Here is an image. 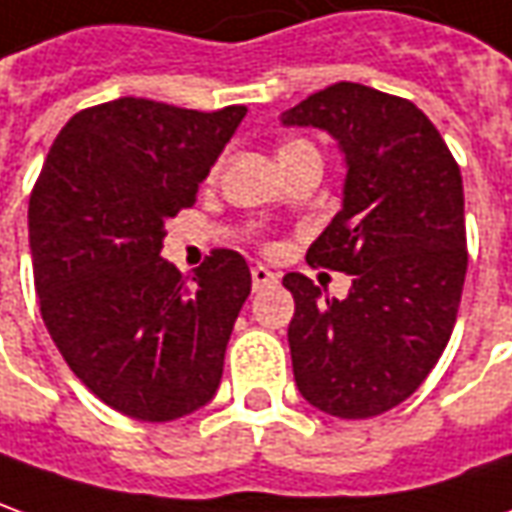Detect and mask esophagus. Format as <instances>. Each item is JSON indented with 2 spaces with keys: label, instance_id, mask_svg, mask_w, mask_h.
I'll use <instances>...</instances> for the list:
<instances>
[{
  "label": "esophagus",
  "instance_id": "1",
  "mask_svg": "<svg viewBox=\"0 0 512 512\" xmlns=\"http://www.w3.org/2000/svg\"><path fill=\"white\" fill-rule=\"evenodd\" d=\"M274 283H277V274L274 271H269L266 266H252V285H255V291Z\"/></svg>",
  "mask_w": 512,
  "mask_h": 512
}]
</instances>
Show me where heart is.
I'll list each match as a JSON object with an SVG mask.
<instances>
[{"mask_svg": "<svg viewBox=\"0 0 512 512\" xmlns=\"http://www.w3.org/2000/svg\"><path fill=\"white\" fill-rule=\"evenodd\" d=\"M305 148H314V145H311V142H302V139L285 142L283 148H280V162H283V159H288L291 154H300V151H305Z\"/></svg>", "mask_w": 512, "mask_h": 512, "instance_id": "b5f03b06", "label": "heart"}]
</instances>
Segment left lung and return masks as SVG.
I'll return each mask as SVG.
<instances>
[{
    "mask_svg": "<svg viewBox=\"0 0 512 512\" xmlns=\"http://www.w3.org/2000/svg\"><path fill=\"white\" fill-rule=\"evenodd\" d=\"M283 123L339 139L344 204L305 260L353 274L344 300H322L305 274L283 277L294 381L333 417L384 415L426 381L457 322L468 269L460 165L412 100L361 83L319 89Z\"/></svg>",
    "mask_w": 512,
    "mask_h": 512,
    "instance_id": "left-lung-1",
    "label": "left lung"
}]
</instances>
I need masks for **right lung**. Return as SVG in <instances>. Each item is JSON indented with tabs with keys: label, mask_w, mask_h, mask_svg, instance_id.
I'll return each instance as SVG.
<instances>
[{
	"label": "right lung",
	"mask_w": 512,
	"mask_h": 512,
	"mask_svg": "<svg viewBox=\"0 0 512 512\" xmlns=\"http://www.w3.org/2000/svg\"><path fill=\"white\" fill-rule=\"evenodd\" d=\"M246 106L179 109L120 97L78 111L30 193L41 319L100 401L168 423L215 395L252 291L238 252L212 249L193 277L162 252L165 221L196 204Z\"/></svg>",
	"instance_id": "obj_1"
}]
</instances>
